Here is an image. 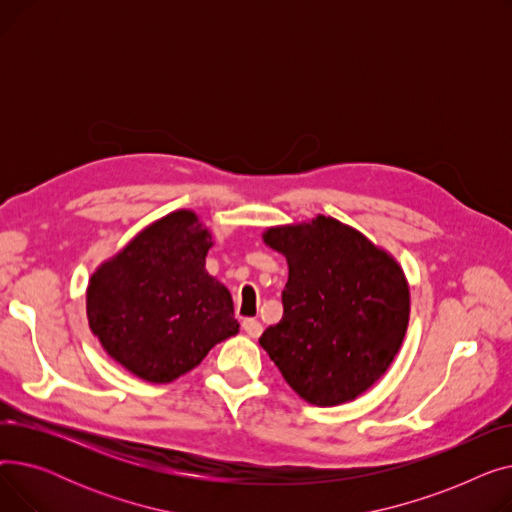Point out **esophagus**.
<instances>
[{
    "label": "esophagus",
    "instance_id": "1",
    "mask_svg": "<svg viewBox=\"0 0 512 512\" xmlns=\"http://www.w3.org/2000/svg\"><path fill=\"white\" fill-rule=\"evenodd\" d=\"M242 330H245L247 336H251V338H259L261 332H263V326H261V321H257L253 317H247L245 321H242Z\"/></svg>",
    "mask_w": 512,
    "mask_h": 512
}]
</instances>
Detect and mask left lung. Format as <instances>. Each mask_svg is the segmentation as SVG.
<instances>
[{"label": "left lung", "instance_id": "1", "mask_svg": "<svg viewBox=\"0 0 512 512\" xmlns=\"http://www.w3.org/2000/svg\"><path fill=\"white\" fill-rule=\"evenodd\" d=\"M288 261L284 315L259 344L288 386L315 407L355 400L378 382L407 334L402 267L359 230L317 215L263 232Z\"/></svg>", "mask_w": 512, "mask_h": 512}]
</instances>
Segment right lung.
Returning <instances> with one entry per match:
<instances>
[{
  "label": "right lung",
  "instance_id": "obj_1",
  "mask_svg": "<svg viewBox=\"0 0 512 512\" xmlns=\"http://www.w3.org/2000/svg\"><path fill=\"white\" fill-rule=\"evenodd\" d=\"M211 232L188 209L134 236L89 280L87 317L105 353L151 384L174 382L238 334L228 288L207 274Z\"/></svg>",
  "mask_w": 512,
  "mask_h": 512
}]
</instances>
